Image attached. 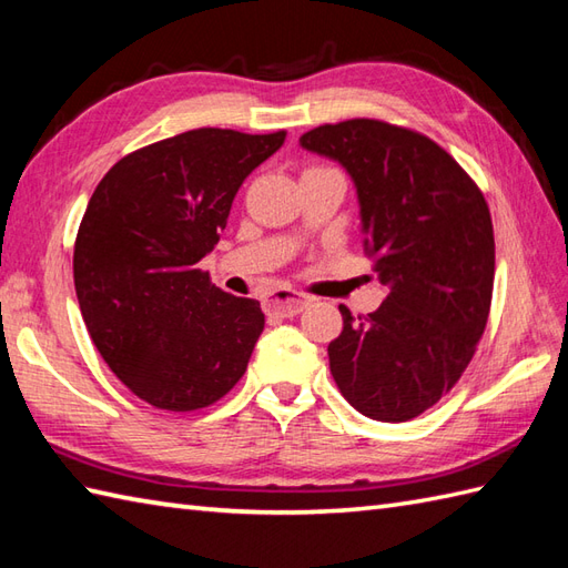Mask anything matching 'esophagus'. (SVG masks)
<instances>
[{"label":"esophagus","mask_w":568,"mask_h":568,"mask_svg":"<svg viewBox=\"0 0 568 568\" xmlns=\"http://www.w3.org/2000/svg\"><path fill=\"white\" fill-rule=\"evenodd\" d=\"M310 305L307 295H300L293 291H275L268 300H265V312L275 317H295L297 312H303Z\"/></svg>","instance_id":"34e87169"}]
</instances>
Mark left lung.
<instances>
[{
	"mask_svg": "<svg viewBox=\"0 0 568 568\" xmlns=\"http://www.w3.org/2000/svg\"><path fill=\"white\" fill-rule=\"evenodd\" d=\"M354 180L364 251L385 300L329 344V371L361 415L407 422L449 393L486 329L496 241L484 192L432 139L378 119L300 136Z\"/></svg>",
	"mask_w": 568,
	"mask_h": 568,
	"instance_id": "1",
	"label": "left lung"
}]
</instances>
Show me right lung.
Masks as SVG:
<instances>
[{
    "label": "right lung",
    "mask_w": 568,
    "mask_h": 568,
    "mask_svg": "<svg viewBox=\"0 0 568 568\" xmlns=\"http://www.w3.org/2000/svg\"><path fill=\"white\" fill-rule=\"evenodd\" d=\"M283 141L192 129L124 155L92 192L72 253L80 312L106 366L153 407H207L244 376L265 324L258 300L220 291L197 263Z\"/></svg>",
    "instance_id": "right-lung-1"
}]
</instances>
